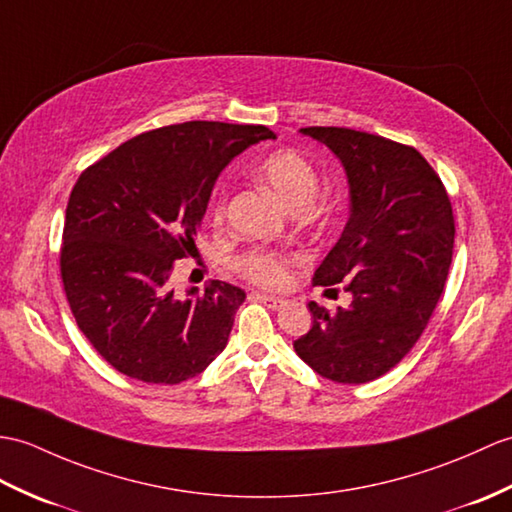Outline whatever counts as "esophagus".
<instances>
[{
    "label": "esophagus",
    "instance_id": "34e87169",
    "mask_svg": "<svg viewBox=\"0 0 512 512\" xmlns=\"http://www.w3.org/2000/svg\"><path fill=\"white\" fill-rule=\"evenodd\" d=\"M255 296L261 303H266L270 310H281V307L285 305V299H281V296H275V294H255Z\"/></svg>",
    "mask_w": 512,
    "mask_h": 512
}]
</instances>
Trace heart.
<instances>
[{
    "instance_id": "heart-1",
    "label": "heart",
    "mask_w": 512,
    "mask_h": 512,
    "mask_svg": "<svg viewBox=\"0 0 512 512\" xmlns=\"http://www.w3.org/2000/svg\"><path fill=\"white\" fill-rule=\"evenodd\" d=\"M255 174L264 181L268 187L275 189L279 198L290 209L312 213L314 200L312 196L318 189V172L314 163L305 157V154L296 152L292 148H279L268 152L264 159L255 165ZM227 205H229V192L227 187L220 185L216 192V202H213V222L224 224L227 220ZM288 266H290V253L275 251V248H251V251L235 257L233 268L235 272L248 281L264 288H281L288 281Z\"/></svg>"
}]
</instances>
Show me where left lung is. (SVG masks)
<instances>
[{
    "label": "left lung",
    "instance_id": "8db88e82",
    "mask_svg": "<svg viewBox=\"0 0 512 512\" xmlns=\"http://www.w3.org/2000/svg\"><path fill=\"white\" fill-rule=\"evenodd\" d=\"M301 133L323 141L349 178L351 216L314 283H347L353 301L336 312L312 301V329L294 349L331 382L364 384L399 364L430 323L454 253V211L417 148L342 126Z\"/></svg>",
    "mask_w": 512,
    "mask_h": 512
}]
</instances>
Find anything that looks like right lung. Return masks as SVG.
Listing matches in <instances>:
<instances>
[{
    "label": "right lung",
    "instance_id": "add662e5",
    "mask_svg": "<svg viewBox=\"0 0 512 512\" xmlns=\"http://www.w3.org/2000/svg\"><path fill=\"white\" fill-rule=\"evenodd\" d=\"M266 126L185 122L124 141L78 176L65 211L61 279L78 329L115 371L181 384L227 347L242 288L211 281L178 299L218 174Z\"/></svg>",
    "mask_w": 512,
    "mask_h": 512
}]
</instances>
